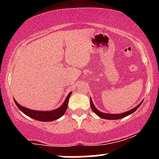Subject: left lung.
Returning a JSON list of instances; mask_svg holds the SVG:
<instances>
[{"label": "left lung", "instance_id": "left-lung-1", "mask_svg": "<svg viewBox=\"0 0 159 159\" xmlns=\"http://www.w3.org/2000/svg\"><path fill=\"white\" fill-rule=\"evenodd\" d=\"M142 102H143V101H142L140 104H138V105H137L135 107L132 108V110H129V111H126V112H125V113H122V114H106V113H102V112H101V111H98V109L95 107L94 104L92 101V98H90V107H91V108H92L93 111V112L96 115H98L99 117L103 118V119H107V120H118V119H121V118L125 117V116H129V115H130L131 114H132V113H134V111H135L137 109H138V107L140 106V105H141Z\"/></svg>", "mask_w": 159, "mask_h": 159}]
</instances>
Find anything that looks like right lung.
<instances>
[{"instance_id":"add662e5","label":"right lung","mask_w":159,"mask_h":159,"mask_svg":"<svg viewBox=\"0 0 159 159\" xmlns=\"http://www.w3.org/2000/svg\"><path fill=\"white\" fill-rule=\"evenodd\" d=\"M71 93H72V92H70L68 94V96L66 98L64 102L63 103V105H62L61 107L55 109V110L49 111H39L31 110V109L26 108V107L20 105L15 99H14V102H15L17 107H19V109L21 111V112H23L24 114H26L27 116H30L32 119L43 122H50L59 119L60 117H61V116L65 114L66 111L67 109V107H68L69 98L70 97Z\"/></svg>"}]
</instances>
